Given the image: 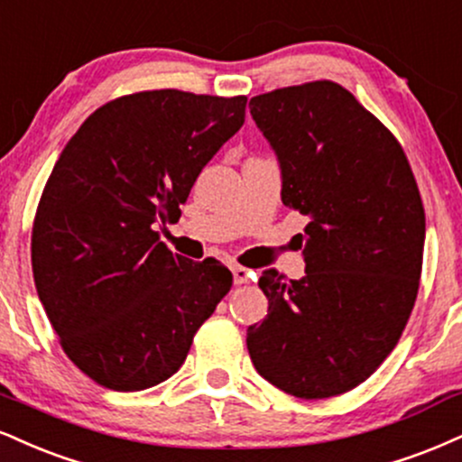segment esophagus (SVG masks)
<instances>
[{
  "instance_id": "34e87169",
  "label": "esophagus",
  "mask_w": 462,
  "mask_h": 462,
  "mask_svg": "<svg viewBox=\"0 0 462 462\" xmlns=\"http://www.w3.org/2000/svg\"><path fill=\"white\" fill-rule=\"evenodd\" d=\"M232 275H235V284H252L255 282V273L252 269H245V266H232Z\"/></svg>"
}]
</instances>
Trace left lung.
I'll list each match as a JSON object with an SVG mask.
<instances>
[{"mask_svg":"<svg viewBox=\"0 0 462 462\" xmlns=\"http://www.w3.org/2000/svg\"><path fill=\"white\" fill-rule=\"evenodd\" d=\"M275 150L282 202L310 217L305 277L264 271L269 314L247 329L255 370L291 396H340L393 351L415 305L426 217L392 131L333 81L249 101Z\"/></svg>","mask_w":462,"mask_h":462,"instance_id":"obj_1","label":"left lung"}]
</instances>
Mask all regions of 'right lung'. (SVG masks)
Masks as SVG:
<instances>
[{"label":"right lung","instance_id":"obj_1","mask_svg":"<svg viewBox=\"0 0 462 462\" xmlns=\"http://www.w3.org/2000/svg\"><path fill=\"white\" fill-rule=\"evenodd\" d=\"M247 97L126 94L98 107L53 165L32 230V271L64 353L94 383L170 379L232 286L219 260L174 255L159 224L245 122Z\"/></svg>","mask_w":462,"mask_h":462}]
</instances>
